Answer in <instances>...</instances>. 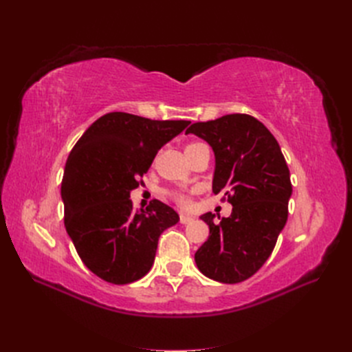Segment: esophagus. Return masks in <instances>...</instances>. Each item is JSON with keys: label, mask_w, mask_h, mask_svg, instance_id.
I'll use <instances>...</instances> for the list:
<instances>
[{"label": "esophagus", "mask_w": 352, "mask_h": 352, "mask_svg": "<svg viewBox=\"0 0 352 352\" xmlns=\"http://www.w3.org/2000/svg\"><path fill=\"white\" fill-rule=\"evenodd\" d=\"M192 220H194V219L190 217V216H188V214H180V216H179V221L182 223V225H188V223H190Z\"/></svg>", "instance_id": "obj_1"}]
</instances>
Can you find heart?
I'll list each match as a JSON object with an SVG mask.
<instances>
[{"label":"heart","mask_w":352,"mask_h":352,"mask_svg":"<svg viewBox=\"0 0 352 352\" xmlns=\"http://www.w3.org/2000/svg\"><path fill=\"white\" fill-rule=\"evenodd\" d=\"M198 145H201V144H197V142H192V144H189L186 148H185V153L188 154V153H190L194 150L195 146H198ZM170 195V198H172L177 206H180V207H188L189 204H190V198H189V195H186V194H184V192H176V190H173V192H170L168 194Z\"/></svg>","instance_id":"obj_1"}]
</instances>
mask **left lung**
I'll list each match as a JSON object with an SVG mask.
<instances>
[{"label": "left lung", "instance_id": "left-lung-1", "mask_svg": "<svg viewBox=\"0 0 352 352\" xmlns=\"http://www.w3.org/2000/svg\"><path fill=\"white\" fill-rule=\"evenodd\" d=\"M186 133L212 148V192H221L233 206L232 214L220 223L211 212L201 216L210 235L195 252V263L212 280L243 282L267 261L286 225L292 194L289 168L276 138L250 114L198 122Z\"/></svg>", "mask_w": 352, "mask_h": 352}]
</instances>
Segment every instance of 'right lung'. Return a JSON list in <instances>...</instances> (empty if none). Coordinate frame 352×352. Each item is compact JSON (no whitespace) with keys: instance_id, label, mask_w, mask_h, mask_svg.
<instances>
[{"instance_id":"right-lung-1","label":"right lung","mask_w":352,"mask_h":352,"mask_svg":"<svg viewBox=\"0 0 352 352\" xmlns=\"http://www.w3.org/2000/svg\"><path fill=\"white\" fill-rule=\"evenodd\" d=\"M189 123L107 113L70 151L61 180L65 226L83 264L102 280L126 285L144 278L160 235L179 221L158 199L133 211L131 190L142 185L160 148Z\"/></svg>"}]
</instances>
